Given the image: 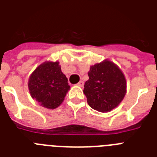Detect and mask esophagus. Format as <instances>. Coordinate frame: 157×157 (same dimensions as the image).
<instances>
[{
	"instance_id": "obj_1",
	"label": "esophagus",
	"mask_w": 157,
	"mask_h": 157,
	"mask_svg": "<svg viewBox=\"0 0 157 157\" xmlns=\"http://www.w3.org/2000/svg\"><path fill=\"white\" fill-rule=\"evenodd\" d=\"M77 86H81V87H82V86H84V81H80L78 82V83H77Z\"/></svg>"
}]
</instances>
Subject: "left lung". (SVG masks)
<instances>
[{
    "label": "left lung",
    "instance_id": "8db88e82",
    "mask_svg": "<svg viewBox=\"0 0 157 157\" xmlns=\"http://www.w3.org/2000/svg\"><path fill=\"white\" fill-rule=\"evenodd\" d=\"M88 76L84 86L88 104L101 112L117 107L126 93V81L119 67L105 60L90 67Z\"/></svg>",
    "mask_w": 157,
    "mask_h": 157
}]
</instances>
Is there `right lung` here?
<instances>
[{
	"label": "right lung",
	"mask_w": 157,
	"mask_h": 157,
	"mask_svg": "<svg viewBox=\"0 0 157 157\" xmlns=\"http://www.w3.org/2000/svg\"><path fill=\"white\" fill-rule=\"evenodd\" d=\"M28 88L31 96L41 106L54 109L63 103L70 86L59 62H46L32 73Z\"/></svg>",
	"instance_id": "right-lung-1"
}]
</instances>
